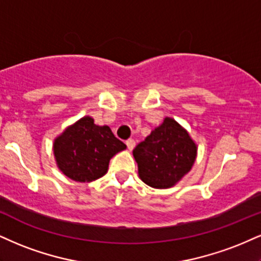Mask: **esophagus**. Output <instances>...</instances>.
Wrapping results in <instances>:
<instances>
[{
    "instance_id": "1",
    "label": "esophagus",
    "mask_w": 261,
    "mask_h": 261,
    "mask_svg": "<svg viewBox=\"0 0 261 261\" xmlns=\"http://www.w3.org/2000/svg\"><path fill=\"white\" fill-rule=\"evenodd\" d=\"M126 146H127L128 149L133 150V149L135 148V146H136V142H135L134 139H128V140L126 141Z\"/></svg>"
}]
</instances>
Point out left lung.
I'll list each match as a JSON object with an SVG mask.
<instances>
[{"label": "left lung", "mask_w": 261, "mask_h": 261, "mask_svg": "<svg viewBox=\"0 0 261 261\" xmlns=\"http://www.w3.org/2000/svg\"><path fill=\"white\" fill-rule=\"evenodd\" d=\"M133 153L144 184L154 188H169L191 170L197 146L174 119L165 118L161 126L135 147Z\"/></svg>", "instance_id": "left-lung-1"}]
</instances>
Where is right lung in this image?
<instances>
[{"mask_svg":"<svg viewBox=\"0 0 261 261\" xmlns=\"http://www.w3.org/2000/svg\"><path fill=\"white\" fill-rule=\"evenodd\" d=\"M126 148L108 126H98L85 117L57 137L53 144L56 161L65 176L90 182L102 177L113 155Z\"/></svg>","mask_w":261,"mask_h":261,"instance_id":"right-lung-1","label":"right lung"}]
</instances>
